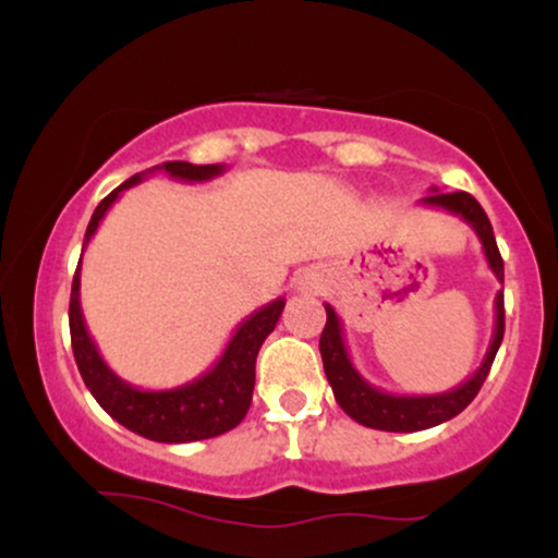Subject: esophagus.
I'll use <instances>...</instances> for the list:
<instances>
[{"mask_svg": "<svg viewBox=\"0 0 558 558\" xmlns=\"http://www.w3.org/2000/svg\"><path fill=\"white\" fill-rule=\"evenodd\" d=\"M296 288L301 293H317L319 288H323V275L315 272V270H304L299 272L296 278Z\"/></svg>", "mask_w": 558, "mask_h": 558, "instance_id": "esophagus-1", "label": "esophagus"}]
</instances>
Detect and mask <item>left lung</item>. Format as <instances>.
I'll list each match as a JSON object with an SVG mask.
<instances>
[{
    "mask_svg": "<svg viewBox=\"0 0 558 558\" xmlns=\"http://www.w3.org/2000/svg\"><path fill=\"white\" fill-rule=\"evenodd\" d=\"M420 204L435 209H446V213L462 217V220L477 233L480 243H483L485 259H488L490 272L496 275L498 283H504V259L498 254L496 235H493L490 220L485 215V209L480 207L477 198L464 194V191H453V194H440L438 189H433L430 196L422 198ZM328 312V323H325L323 336H319V354H323V367L328 375V383L336 396L338 407L349 414L351 420H356L364 427H373V430H386V433H414V430H427V427L440 425V422L457 417L459 412H464L470 407V401L475 399L477 390L483 388L485 377L490 373V364L496 360L498 345L504 341V288L493 299V336L490 345L485 351L480 367L466 377L464 383H459L457 388L444 390V393H430V396H403V393H388V390L373 386L360 375V369L351 362L349 349H345L343 338V325L341 317L336 315L330 304H325Z\"/></svg>",
    "mask_w": 558,
    "mask_h": 558,
    "instance_id": "obj_1",
    "label": "left lung"
}]
</instances>
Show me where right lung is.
<instances>
[{
    "label": "right lung",
    "instance_id": "right-lung-1",
    "mask_svg": "<svg viewBox=\"0 0 558 558\" xmlns=\"http://www.w3.org/2000/svg\"><path fill=\"white\" fill-rule=\"evenodd\" d=\"M151 172H168L172 181L183 183H207L226 172V165H191V162H162L138 175L120 183L110 196L99 202L94 209L92 222L86 228L83 248L94 239L96 228L105 220L107 209L118 202L120 194L151 175ZM83 257V254H81ZM286 299H275L262 310L252 312L239 328L233 330L226 351L220 354L207 373L178 388L144 390L125 383L114 375L110 364L101 360L94 338L88 336L86 319L81 310V262L70 291V341H73L75 364H78L83 383L99 401V407L118 420L120 425L133 430L141 438L157 440V444H191V440L215 438L233 430L246 417L254 393V367L257 354L283 315Z\"/></svg>",
    "mask_w": 558,
    "mask_h": 558
}]
</instances>
